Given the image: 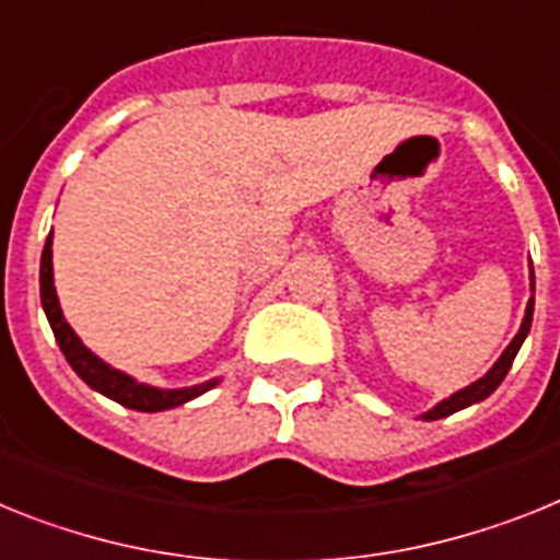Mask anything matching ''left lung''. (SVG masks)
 <instances>
[{
	"mask_svg": "<svg viewBox=\"0 0 560 560\" xmlns=\"http://www.w3.org/2000/svg\"><path fill=\"white\" fill-rule=\"evenodd\" d=\"M529 281H533V290H536V276H533V265H529ZM533 304H536V299L527 301V310H524V320H522V329H518V335H515L513 340H510V347L504 349L502 358L493 363V369H490L485 377H479L476 383H470V386H465L462 392H456V395H451L448 400L436 402L431 411H425L422 415V420H442V417L454 415V411H462V408L474 406V402H482L485 397H490L499 388V383L504 381V374L510 372V366H513L515 354H518V349H522L524 338H527L529 332V324H533Z\"/></svg>",
	"mask_w": 560,
	"mask_h": 560,
	"instance_id": "left-lung-1",
	"label": "left lung"
}]
</instances>
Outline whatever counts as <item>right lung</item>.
Returning <instances> with one entry per match:
<instances>
[{"label":"right lung","mask_w":560,"mask_h":560,"mask_svg":"<svg viewBox=\"0 0 560 560\" xmlns=\"http://www.w3.org/2000/svg\"><path fill=\"white\" fill-rule=\"evenodd\" d=\"M38 284H42V307H45L47 320H50L52 335H56L58 347L65 352L67 363L75 369V374L90 388L101 392L109 400L120 402L126 408H135V411H165V408L183 406V402L194 400V397L206 395L208 388L217 386V381L199 383V386L188 388H158L149 386V383H138L135 377H129L120 369H112L109 363H104L95 352L81 343L72 327L65 320V313L58 307L56 284H52V233L47 236L45 250H42V273H38Z\"/></svg>","instance_id":"1"}]
</instances>
